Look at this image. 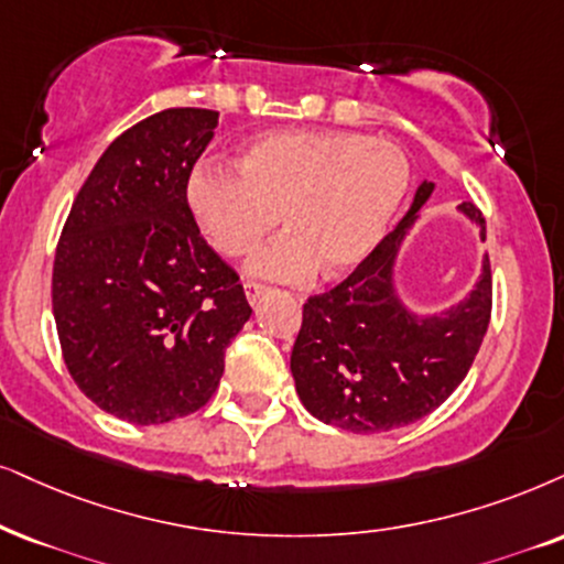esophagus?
Segmentation results:
<instances>
[{
  "label": "esophagus",
  "mask_w": 564,
  "mask_h": 564,
  "mask_svg": "<svg viewBox=\"0 0 564 564\" xmlns=\"http://www.w3.org/2000/svg\"><path fill=\"white\" fill-rule=\"evenodd\" d=\"M265 286H262V283H258V281H247L245 283V294H247V302L249 304H258L260 302V296L265 294Z\"/></svg>",
  "instance_id": "esophagus-1"
}]
</instances>
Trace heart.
<instances>
[{"label":"heart","instance_id":"b5f03b06","mask_svg":"<svg viewBox=\"0 0 564 564\" xmlns=\"http://www.w3.org/2000/svg\"><path fill=\"white\" fill-rule=\"evenodd\" d=\"M237 166L192 171L187 197L197 226L220 254L245 258L281 218L286 234L260 249L249 270L289 283L317 268L340 275L365 262L411 187L409 155L356 132L262 134Z\"/></svg>","mask_w":564,"mask_h":564}]
</instances>
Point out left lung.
<instances>
[{
	"label": "left lung",
	"mask_w": 564,
	"mask_h": 564,
	"mask_svg": "<svg viewBox=\"0 0 564 564\" xmlns=\"http://www.w3.org/2000/svg\"><path fill=\"white\" fill-rule=\"evenodd\" d=\"M432 189L422 182L401 224L346 281L306 299L291 375L319 422L354 434L419 422L451 398L479 354L491 315L489 258L471 294L442 315H413L395 294L398 249ZM460 210L487 239L481 210L474 203Z\"/></svg>",
	"instance_id": "1"
}]
</instances>
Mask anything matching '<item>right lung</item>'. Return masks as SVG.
Masks as SVG:
<instances>
[{
  "label": "right lung",
  "instance_id": "obj_1",
  "mask_svg": "<svg viewBox=\"0 0 564 564\" xmlns=\"http://www.w3.org/2000/svg\"><path fill=\"white\" fill-rule=\"evenodd\" d=\"M218 111L166 109L119 134L77 192L56 245L64 365L98 409L163 424L203 409L252 315L199 229L187 182Z\"/></svg>",
  "mask_w": 564,
  "mask_h": 564
}]
</instances>
